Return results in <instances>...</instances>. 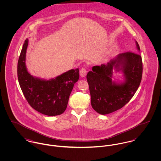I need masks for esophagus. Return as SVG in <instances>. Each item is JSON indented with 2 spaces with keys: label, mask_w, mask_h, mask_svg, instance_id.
<instances>
[{
  "label": "esophagus",
  "mask_w": 161,
  "mask_h": 161,
  "mask_svg": "<svg viewBox=\"0 0 161 161\" xmlns=\"http://www.w3.org/2000/svg\"><path fill=\"white\" fill-rule=\"evenodd\" d=\"M87 72V69L83 68H82V69H80V75L81 77H84L86 76Z\"/></svg>",
  "instance_id": "1"
}]
</instances>
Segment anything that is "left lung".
I'll return each mask as SVG.
<instances>
[{
	"mask_svg": "<svg viewBox=\"0 0 161 161\" xmlns=\"http://www.w3.org/2000/svg\"><path fill=\"white\" fill-rule=\"evenodd\" d=\"M135 43L139 52L136 40ZM114 71L122 74L123 80L114 78ZM142 74L141 56L131 52L118 54L105 64L93 66L87 74L93 109L99 114L107 115L121 108L138 90Z\"/></svg>",
	"mask_w": 161,
	"mask_h": 161,
	"instance_id": "8db88e82",
	"label": "left lung"
}]
</instances>
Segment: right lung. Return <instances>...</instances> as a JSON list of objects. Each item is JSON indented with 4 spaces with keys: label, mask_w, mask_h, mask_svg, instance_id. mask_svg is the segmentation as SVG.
Instances as JSON below:
<instances>
[{
    "label": "right lung",
    "mask_w": 161,
    "mask_h": 161,
    "mask_svg": "<svg viewBox=\"0 0 161 161\" xmlns=\"http://www.w3.org/2000/svg\"><path fill=\"white\" fill-rule=\"evenodd\" d=\"M28 40H25L18 61L17 75L23 95L31 107L50 116L59 115L67 108L69 96L79 79V69H70L49 80L33 76L26 66Z\"/></svg>",
    "instance_id": "1"
}]
</instances>
